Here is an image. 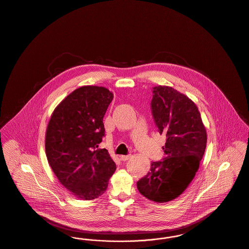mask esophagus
Returning <instances> with one entry per match:
<instances>
[{
	"label": "esophagus",
	"instance_id": "esophagus-1",
	"mask_svg": "<svg viewBox=\"0 0 249 249\" xmlns=\"http://www.w3.org/2000/svg\"><path fill=\"white\" fill-rule=\"evenodd\" d=\"M131 158V155H122V156H120V160H123V161H126V160H128L129 159Z\"/></svg>",
	"mask_w": 249,
	"mask_h": 249
}]
</instances>
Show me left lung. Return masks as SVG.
Listing matches in <instances>:
<instances>
[{
  "label": "left lung",
  "instance_id": "1",
  "mask_svg": "<svg viewBox=\"0 0 249 249\" xmlns=\"http://www.w3.org/2000/svg\"><path fill=\"white\" fill-rule=\"evenodd\" d=\"M152 92L155 124L166 135L165 158L151 162L137 189L150 201L166 202L181 195L195 177L207 135L198 107L189 97L167 86L154 87Z\"/></svg>",
  "mask_w": 249,
  "mask_h": 249
}]
</instances>
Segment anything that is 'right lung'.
Masks as SVG:
<instances>
[{
    "instance_id": "right-lung-1",
    "label": "right lung",
    "mask_w": 249,
    "mask_h": 249,
    "mask_svg": "<svg viewBox=\"0 0 249 249\" xmlns=\"http://www.w3.org/2000/svg\"><path fill=\"white\" fill-rule=\"evenodd\" d=\"M114 95L104 87L84 86L68 95L48 122L46 154L59 182L83 200L103 195L116 163L99 143L105 136L103 122Z\"/></svg>"
}]
</instances>
